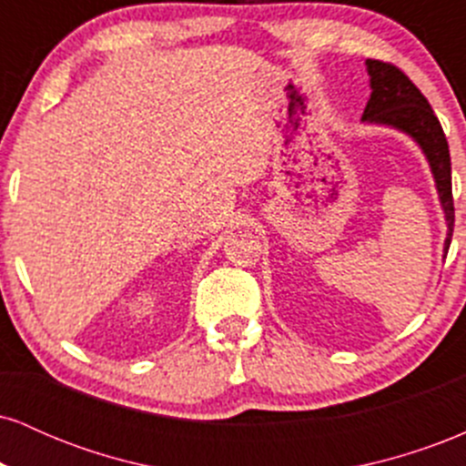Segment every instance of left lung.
<instances>
[{"instance_id":"obj_1","label":"left lung","mask_w":466,"mask_h":466,"mask_svg":"<svg viewBox=\"0 0 466 466\" xmlns=\"http://www.w3.org/2000/svg\"><path fill=\"white\" fill-rule=\"evenodd\" d=\"M366 69L368 76H370L372 94L366 109H363L361 122L397 129L419 144L427 164H430L431 175H434L438 199H441L442 215L447 221V254L453 234L451 157H449V144L441 122H438L425 96L399 67L368 58Z\"/></svg>"}]
</instances>
